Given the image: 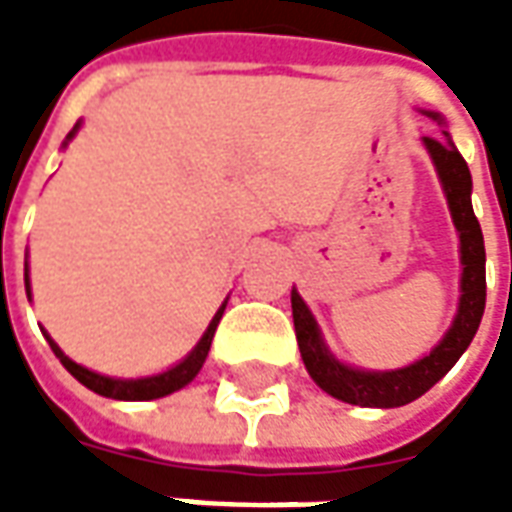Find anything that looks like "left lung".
Segmentation results:
<instances>
[{"instance_id":"1","label":"left lung","mask_w":512,"mask_h":512,"mask_svg":"<svg viewBox=\"0 0 512 512\" xmlns=\"http://www.w3.org/2000/svg\"><path fill=\"white\" fill-rule=\"evenodd\" d=\"M433 120L441 117L436 112H425ZM447 139H433L422 136V145L428 147L433 167L439 172L441 186L447 194L452 222L461 238V301H458V315L452 321L450 332L441 337V343L422 356L419 362L400 370H359L337 362L334 354L326 348L321 329L312 318L310 307L304 304L299 293H290L293 304V326H296V340H299L301 359L312 376V381L321 386L343 403L365 408H397L406 406L428 392L430 386L441 381L452 370V365L463 356L469 343L477 334V326L483 321L485 310V244L480 222L472 208V175L466 161L452 145L450 134Z\"/></svg>"}]
</instances>
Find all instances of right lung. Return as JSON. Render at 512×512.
Returning <instances> with one entry per match:
<instances>
[{"label":"right lung","instance_id":"add662e5","mask_svg":"<svg viewBox=\"0 0 512 512\" xmlns=\"http://www.w3.org/2000/svg\"><path fill=\"white\" fill-rule=\"evenodd\" d=\"M76 128H79V123H76ZM76 128L68 134L65 145L73 139ZM24 285H27V296H29V268H24ZM224 307H227V301H224L222 307H219V312L213 315V321L208 323V329H205V334L200 337V343L191 348V354L186 356L183 362H178L175 367H169V370H164V373H158V376H147V378H109V376H101V373H93V370H87V367L76 365L73 359H68V356L60 351V345L54 343L46 332L43 334H46L51 351H54V356L60 359L62 367H65V370H68L79 384H84L87 389H93L95 395L112 397V400H156V397L172 395V392L183 389V386L189 384L191 378L200 373L202 362H205V356H208V351H211L216 326H219V321H222Z\"/></svg>","mask_w":512,"mask_h":512}]
</instances>
